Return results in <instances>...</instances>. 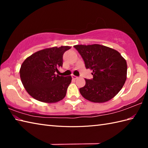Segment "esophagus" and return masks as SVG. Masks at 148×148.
<instances>
[{"label": "esophagus", "instance_id": "obj_1", "mask_svg": "<svg viewBox=\"0 0 148 148\" xmlns=\"http://www.w3.org/2000/svg\"><path fill=\"white\" fill-rule=\"evenodd\" d=\"M72 79H77L78 78V77H77L76 76H74V75H73V76H72Z\"/></svg>", "mask_w": 148, "mask_h": 148}]
</instances>
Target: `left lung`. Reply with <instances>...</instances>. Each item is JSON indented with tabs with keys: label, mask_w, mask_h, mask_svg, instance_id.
Wrapping results in <instances>:
<instances>
[{
	"label": "left lung",
	"mask_w": 148,
	"mask_h": 148,
	"mask_svg": "<svg viewBox=\"0 0 148 148\" xmlns=\"http://www.w3.org/2000/svg\"><path fill=\"white\" fill-rule=\"evenodd\" d=\"M86 69L93 71V79H84L85 86L79 88L84 99L103 103L114 97L127 79V64L118 51L100 45H75Z\"/></svg>",
	"instance_id": "1"
}]
</instances>
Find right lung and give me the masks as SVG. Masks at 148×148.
Instances as JSON below:
<instances>
[{
	"label": "right lung",
	"mask_w": 148,
	"mask_h": 148,
	"mask_svg": "<svg viewBox=\"0 0 148 148\" xmlns=\"http://www.w3.org/2000/svg\"><path fill=\"white\" fill-rule=\"evenodd\" d=\"M71 48L62 46L46 48L25 60L20 70L21 81L34 99L45 103H55L65 97L72 77L56 73L59 67H62L63 55Z\"/></svg>",
	"instance_id": "1"
}]
</instances>
